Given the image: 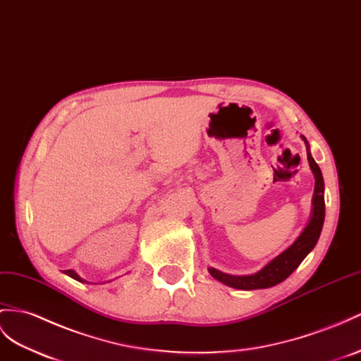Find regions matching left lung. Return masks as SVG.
Listing matches in <instances>:
<instances>
[{
	"mask_svg": "<svg viewBox=\"0 0 361 361\" xmlns=\"http://www.w3.org/2000/svg\"><path fill=\"white\" fill-rule=\"evenodd\" d=\"M305 140V137H303ZM308 147V142L305 140ZM308 161L311 166V171L316 178V188H314V198H312V216L310 219L308 226L305 227L302 235L295 239L291 247L286 248L283 253H281L274 259L267 264L262 270H259L250 276H232L226 274L223 271H218L215 269H209V273L215 277L216 281L223 282L232 288L238 290H259V288H270L277 283L285 281L305 259L314 245L317 244L319 236L323 227V221H325V195H323V177L319 164L314 161L311 154L308 152Z\"/></svg>",
	"mask_w": 361,
	"mask_h": 361,
	"instance_id": "obj_1",
	"label": "left lung"
}]
</instances>
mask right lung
I'll return each instance as SVG.
<instances>
[{"label": "right lung", "instance_id": "1", "mask_svg": "<svg viewBox=\"0 0 361 361\" xmlns=\"http://www.w3.org/2000/svg\"><path fill=\"white\" fill-rule=\"evenodd\" d=\"M63 273H66V274H68L70 277H73V279H76V281H79V282H85L84 279H80V277L75 273V271H73V270H66V271H63Z\"/></svg>", "mask_w": 361, "mask_h": 361}]
</instances>
